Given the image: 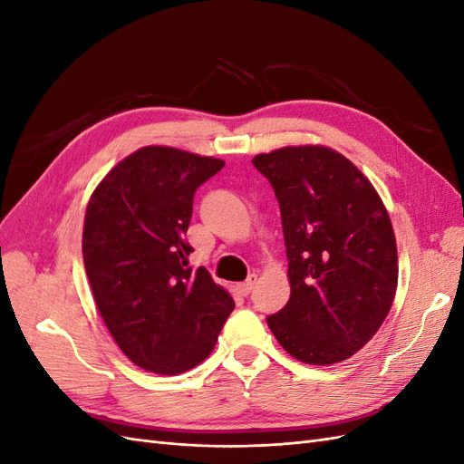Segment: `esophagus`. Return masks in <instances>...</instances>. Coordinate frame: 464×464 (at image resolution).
Returning a JSON list of instances; mask_svg holds the SVG:
<instances>
[{"label": "esophagus", "mask_w": 464, "mask_h": 464, "mask_svg": "<svg viewBox=\"0 0 464 464\" xmlns=\"http://www.w3.org/2000/svg\"><path fill=\"white\" fill-rule=\"evenodd\" d=\"M256 283H257V276L251 275V276L246 280V283L236 285V290H237V294H242V296H247V294H249L251 290H254Z\"/></svg>", "instance_id": "obj_1"}]
</instances>
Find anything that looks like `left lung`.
I'll return each instance as SVG.
<instances>
[{
    "label": "left lung",
    "mask_w": 464,
    "mask_h": 464,
    "mask_svg": "<svg viewBox=\"0 0 464 464\" xmlns=\"http://www.w3.org/2000/svg\"><path fill=\"white\" fill-rule=\"evenodd\" d=\"M283 217L290 300L266 323L312 366L354 356L382 327L399 280L397 240L372 181L325 145L256 154Z\"/></svg>",
    "instance_id": "8db88e82"
}]
</instances>
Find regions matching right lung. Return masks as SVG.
<instances>
[{
    "label": "right lung",
    "instance_id": "1",
    "mask_svg": "<svg viewBox=\"0 0 464 464\" xmlns=\"http://www.w3.org/2000/svg\"><path fill=\"white\" fill-rule=\"evenodd\" d=\"M222 166L174 147H141L89 199L82 259L98 314L121 353L150 373L201 363L234 310L207 269H188L193 193Z\"/></svg>",
    "mask_w": 464,
    "mask_h": 464
}]
</instances>
